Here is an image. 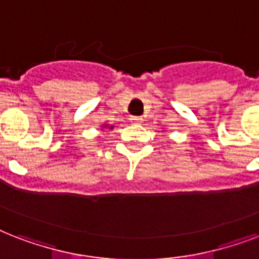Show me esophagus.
I'll use <instances>...</instances> for the list:
<instances>
[{"label":"esophagus","mask_w":259,"mask_h":259,"mask_svg":"<svg viewBox=\"0 0 259 259\" xmlns=\"http://www.w3.org/2000/svg\"><path fill=\"white\" fill-rule=\"evenodd\" d=\"M130 121L133 122V123H141L144 119H142V117H137V115H133V117H130Z\"/></svg>","instance_id":"obj_1"}]
</instances>
